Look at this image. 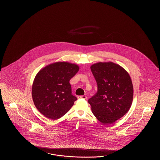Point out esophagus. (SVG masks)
I'll use <instances>...</instances> for the list:
<instances>
[{
  "label": "esophagus",
  "instance_id": "1",
  "mask_svg": "<svg viewBox=\"0 0 160 160\" xmlns=\"http://www.w3.org/2000/svg\"><path fill=\"white\" fill-rule=\"evenodd\" d=\"M77 98L78 99H86L87 98V97L85 96V95H80V96H78Z\"/></svg>",
  "mask_w": 160,
  "mask_h": 160
}]
</instances>
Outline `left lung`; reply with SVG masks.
Masks as SVG:
<instances>
[{"instance_id":"1","label":"left lung","mask_w":160,"mask_h":160,"mask_svg":"<svg viewBox=\"0 0 160 160\" xmlns=\"http://www.w3.org/2000/svg\"><path fill=\"white\" fill-rule=\"evenodd\" d=\"M98 86L97 93L88 100L99 122L112 124L126 114L133 99V86L128 72L112 62L91 67Z\"/></svg>"}]
</instances>
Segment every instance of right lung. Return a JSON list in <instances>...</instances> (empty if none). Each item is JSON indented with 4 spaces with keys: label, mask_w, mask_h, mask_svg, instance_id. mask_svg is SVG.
Here are the masks:
<instances>
[{
    "label": "right lung",
    "mask_w": 160,
    "mask_h": 160,
    "mask_svg": "<svg viewBox=\"0 0 160 160\" xmlns=\"http://www.w3.org/2000/svg\"><path fill=\"white\" fill-rule=\"evenodd\" d=\"M79 67L67 62H58L41 69L33 80L32 95L38 111L51 120L66 114L77 98L71 93L69 80Z\"/></svg>",
    "instance_id": "add662e5"
}]
</instances>
